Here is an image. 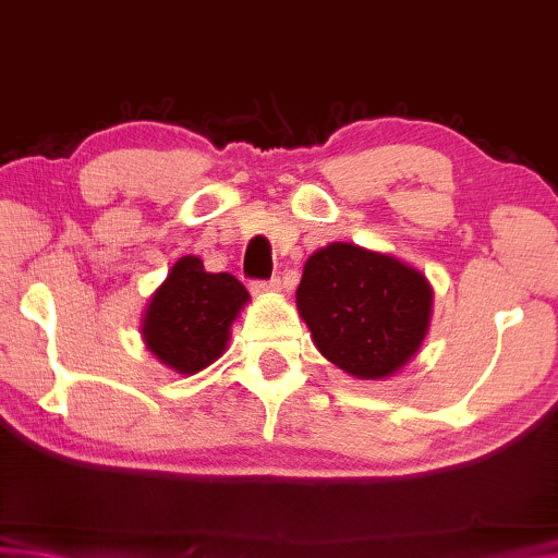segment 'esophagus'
Returning <instances> with one entry per match:
<instances>
[{
  "mask_svg": "<svg viewBox=\"0 0 558 558\" xmlns=\"http://www.w3.org/2000/svg\"><path fill=\"white\" fill-rule=\"evenodd\" d=\"M279 289H281L279 277H271L267 281H252V284H250L252 294H269V291H279Z\"/></svg>",
  "mask_w": 558,
  "mask_h": 558,
  "instance_id": "34e87169",
  "label": "esophagus"
}]
</instances>
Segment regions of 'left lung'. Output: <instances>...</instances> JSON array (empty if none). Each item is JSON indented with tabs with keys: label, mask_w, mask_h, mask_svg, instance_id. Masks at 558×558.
<instances>
[{
	"label": "left lung",
	"mask_w": 558,
	"mask_h": 558,
	"mask_svg": "<svg viewBox=\"0 0 558 558\" xmlns=\"http://www.w3.org/2000/svg\"><path fill=\"white\" fill-rule=\"evenodd\" d=\"M432 301L422 271L348 242L311 254L296 289L320 355L357 379L392 377L418 353Z\"/></svg>",
	"instance_id": "8db88e82"
}]
</instances>
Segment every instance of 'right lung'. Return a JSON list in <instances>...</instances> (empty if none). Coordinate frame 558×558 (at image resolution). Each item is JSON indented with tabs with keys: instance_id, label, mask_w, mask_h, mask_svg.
<instances>
[{
	"instance_id": "1",
	"label": "right lung",
	"mask_w": 558,
	"mask_h": 558,
	"mask_svg": "<svg viewBox=\"0 0 558 558\" xmlns=\"http://www.w3.org/2000/svg\"><path fill=\"white\" fill-rule=\"evenodd\" d=\"M250 301L232 274H210L198 257H181L154 291L142 318L146 348L179 375H195L228 348L230 326Z\"/></svg>"
}]
</instances>
